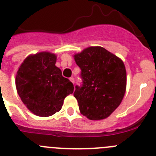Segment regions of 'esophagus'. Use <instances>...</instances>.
I'll return each mask as SVG.
<instances>
[{
	"label": "esophagus",
	"instance_id": "34e87169",
	"mask_svg": "<svg viewBox=\"0 0 156 156\" xmlns=\"http://www.w3.org/2000/svg\"><path fill=\"white\" fill-rule=\"evenodd\" d=\"M69 80L71 81V82L73 83V84H74V83H75V80H74V78H73V77H70V78H69Z\"/></svg>",
	"mask_w": 156,
	"mask_h": 156
}]
</instances>
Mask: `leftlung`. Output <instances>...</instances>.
I'll return each mask as SVG.
<instances>
[{
  "mask_svg": "<svg viewBox=\"0 0 156 156\" xmlns=\"http://www.w3.org/2000/svg\"><path fill=\"white\" fill-rule=\"evenodd\" d=\"M74 58L81 69L82 84L75 87L73 94L81 114L92 120L105 119L116 109L124 96V64L101 47L87 48Z\"/></svg>",
  "mask_w": 156,
  "mask_h": 156,
  "instance_id": "left-lung-1",
  "label": "left lung"
}]
</instances>
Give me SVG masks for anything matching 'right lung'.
Returning a JSON list of instances; mask_svg holds the SVG:
<instances>
[{
	"label": "right lung",
	"mask_w": 156,
	"mask_h": 156,
	"mask_svg": "<svg viewBox=\"0 0 156 156\" xmlns=\"http://www.w3.org/2000/svg\"><path fill=\"white\" fill-rule=\"evenodd\" d=\"M55 62V55L41 52L27 57L17 72L19 97L38 116H50L60 111L65 98L73 92V83L62 76Z\"/></svg>",
	"instance_id": "1"
}]
</instances>
